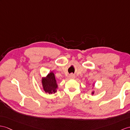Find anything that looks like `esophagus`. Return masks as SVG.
Listing matches in <instances>:
<instances>
[{
  "label": "esophagus",
  "instance_id": "34e87169",
  "mask_svg": "<svg viewBox=\"0 0 130 130\" xmlns=\"http://www.w3.org/2000/svg\"><path fill=\"white\" fill-rule=\"evenodd\" d=\"M69 77H70L71 78H75V76H74V74H71L70 75H69Z\"/></svg>",
  "mask_w": 130,
  "mask_h": 130
}]
</instances>
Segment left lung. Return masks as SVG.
Instances as JSON below:
<instances>
[{
    "instance_id": "obj_1",
    "label": "left lung",
    "mask_w": 130,
    "mask_h": 130,
    "mask_svg": "<svg viewBox=\"0 0 130 130\" xmlns=\"http://www.w3.org/2000/svg\"><path fill=\"white\" fill-rule=\"evenodd\" d=\"M93 86H94V85H93ZM94 94V91H92V92H91V94H92V95H93Z\"/></svg>"
}]
</instances>
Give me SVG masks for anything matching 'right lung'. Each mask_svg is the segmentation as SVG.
Listing matches in <instances>:
<instances>
[{"label":"right lung","mask_w":130,"mask_h":130,"mask_svg":"<svg viewBox=\"0 0 130 130\" xmlns=\"http://www.w3.org/2000/svg\"><path fill=\"white\" fill-rule=\"evenodd\" d=\"M42 84L43 89L46 93L52 94L57 92L58 85L57 84L55 74L52 72L47 74L46 77L42 78Z\"/></svg>","instance_id":"1"}]
</instances>
